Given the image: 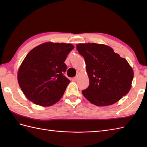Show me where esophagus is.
Wrapping results in <instances>:
<instances>
[{"label": "esophagus", "mask_w": 147, "mask_h": 147, "mask_svg": "<svg viewBox=\"0 0 147 147\" xmlns=\"http://www.w3.org/2000/svg\"><path fill=\"white\" fill-rule=\"evenodd\" d=\"M78 77L75 76V77H74V78H72V80H73V81H76L78 80Z\"/></svg>", "instance_id": "34e87169"}]
</instances>
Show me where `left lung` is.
Returning <instances> with one entry per match:
<instances>
[{"label":"left lung","mask_w":147,"mask_h":147,"mask_svg":"<svg viewBox=\"0 0 147 147\" xmlns=\"http://www.w3.org/2000/svg\"><path fill=\"white\" fill-rule=\"evenodd\" d=\"M76 49L85 61L90 83L82 93L89 102L110 105L129 92L133 71L125 59L104 44L80 43Z\"/></svg>","instance_id":"obj_1"}]
</instances>
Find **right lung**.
Here are the masks:
<instances>
[{"label":"right lung","mask_w":147,"mask_h":147,"mask_svg":"<svg viewBox=\"0 0 147 147\" xmlns=\"http://www.w3.org/2000/svg\"><path fill=\"white\" fill-rule=\"evenodd\" d=\"M74 46L69 43L47 42L33 49L19 69L18 80L30 101L51 106L63 95L70 80L64 76V62Z\"/></svg>","instance_id":"add662e5"}]
</instances>
